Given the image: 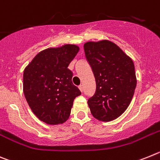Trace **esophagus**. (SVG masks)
Returning a JSON list of instances; mask_svg holds the SVG:
<instances>
[{"label":"esophagus","instance_id":"1","mask_svg":"<svg viewBox=\"0 0 160 160\" xmlns=\"http://www.w3.org/2000/svg\"><path fill=\"white\" fill-rule=\"evenodd\" d=\"M79 89L80 90V92H83V91H84V88H83V85L79 86Z\"/></svg>","mask_w":160,"mask_h":160}]
</instances>
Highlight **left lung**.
Wrapping results in <instances>:
<instances>
[{"label": "left lung", "instance_id": "obj_1", "mask_svg": "<svg viewBox=\"0 0 160 160\" xmlns=\"http://www.w3.org/2000/svg\"><path fill=\"white\" fill-rule=\"evenodd\" d=\"M96 80V92L88 100L92 116L102 122L118 118L128 108L137 84L134 62L118 46L109 41L84 45Z\"/></svg>", "mask_w": 160, "mask_h": 160}]
</instances>
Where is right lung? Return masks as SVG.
<instances>
[{"label": "right lung", "instance_id": "obj_1", "mask_svg": "<svg viewBox=\"0 0 160 160\" xmlns=\"http://www.w3.org/2000/svg\"><path fill=\"white\" fill-rule=\"evenodd\" d=\"M78 46L66 44L40 51L23 73V92L33 113L49 125L68 119L73 101L81 94L72 81L68 65L78 53Z\"/></svg>", "mask_w": 160, "mask_h": 160}]
</instances>
